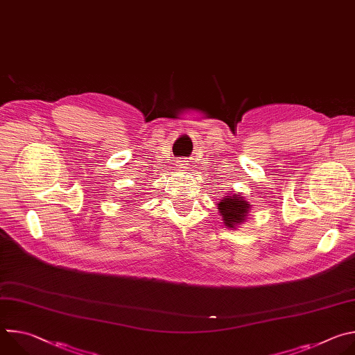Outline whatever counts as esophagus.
I'll return each mask as SVG.
<instances>
[{"label": "esophagus", "instance_id": "obj_1", "mask_svg": "<svg viewBox=\"0 0 355 355\" xmlns=\"http://www.w3.org/2000/svg\"><path fill=\"white\" fill-rule=\"evenodd\" d=\"M177 167H178V168H182V170H185V168H188V163H187L185 160H181V162H178Z\"/></svg>", "mask_w": 355, "mask_h": 355}]
</instances>
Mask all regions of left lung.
I'll return each mask as SVG.
<instances>
[{"mask_svg": "<svg viewBox=\"0 0 355 355\" xmlns=\"http://www.w3.org/2000/svg\"><path fill=\"white\" fill-rule=\"evenodd\" d=\"M218 209L222 216L223 225L227 229L234 230L236 227H239V225L245 222L251 205L241 192H234L233 195L226 193L219 199Z\"/></svg>", "mask_w": 355, "mask_h": 355, "instance_id": "obj_1", "label": "left lung"}]
</instances>
